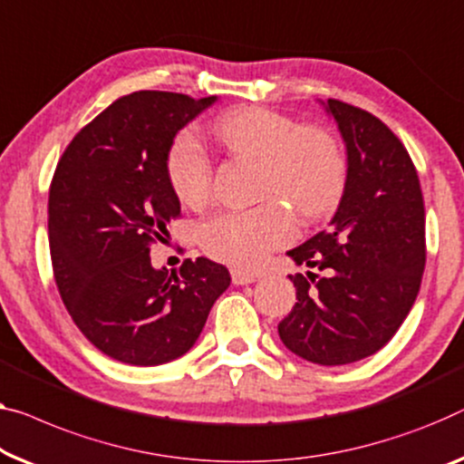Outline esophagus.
Here are the masks:
<instances>
[{
    "mask_svg": "<svg viewBox=\"0 0 464 464\" xmlns=\"http://www.w3.org/2000/svg\"><path fill=\"white\" fill-rule=\"evenodd\" d=\"M231 279H233L235 285H247V283H254L256 279H258V275L247 273V271H239V268H233Z\"/></svg>",
    "mask_w": 464,
    "mask_h": 464,
    "instance_id": "1",
    "label": "esophagus"
}]
</instances>
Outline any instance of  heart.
Masks as SVG:
<instances>
[{
	"label": "heart",
	"mask_w": 464,
	"mask_h": 464,
	"mask_svg": "<svg viewBox=\"0 0 464 464\" xmlns=\"http://www.w3.org/2000/svg\"><path fill=\"white\" fill-rule=\"evenodd\" d=\"M210 133L227 151L262 164L258 196L265 204L250 210L218 212L199 227V246L212 258L252 268L295 235L294 208L304 220L321 218L340 204L348 160L327 130L304 127L292 116L266 108H239L218 116ZM169 179L177 198L202 208L212 196L214 164L189 130L169 151Z\"/></svg>",
	"instance_id": "1"
}]
</instances>
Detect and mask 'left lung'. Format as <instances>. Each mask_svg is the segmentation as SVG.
<instances>
[{"label":"left lung","mask_w":464,"mask_h":464,"mask_svg":"<svg viewBox=\"0 0 464 464\" xmlns=\"http://www.w3.org/2000/svg\"><path fill=\"white\" fill-rule=\"evenodd\" d=\"M323 106L345 143L348 181L327 229L287 252L323 276H289L298 302L279 337L304 361L337 366L382 350L411 313L425 271V206L409 151L377 116L340 100Z\"/></svg>","instance_id":"obj_1"}]
</instances>
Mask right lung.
Wrapping results in <instances>:
<instances>
[{
	"label": "right lung",
	"instance_id": "1",
	"mask_svg": "<svg viewBox=\"0 0 464 464\" xmlns=\"http://www.w3.org/2000/svg\"><path fill=\"white\" fill-rule=\"evenodd\" d=\"M217 95L135 92L81 129L50 188V252L62 302L103 354L135 366L183 356L231 275L208 258L151 266L181 204L169 179L175 135Z\"/></svg>",
	"mask_w": 464,
	"mask_h": 464
}]
</instances>
